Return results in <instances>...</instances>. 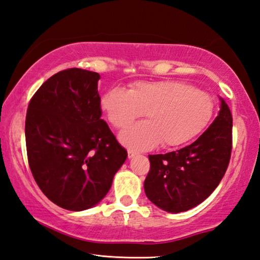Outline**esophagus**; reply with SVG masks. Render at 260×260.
Segmentation results:
<instances>
[{"mask_svg": "<svg viewBox=\"0 0 260 260\" xmlns=\"http://www.w3.org/2000/svg\"><path fill=\"white\" fill-rule=\"evenodd\" d=\"M137 154H138V152L134 151V149H127V156H129V158L134 157L135 155H137Z\"/></svg>", "mask_w": 260, "mask_h": 260, "instance_id": "34e87169", "label": "esophagus"}]
</instances>
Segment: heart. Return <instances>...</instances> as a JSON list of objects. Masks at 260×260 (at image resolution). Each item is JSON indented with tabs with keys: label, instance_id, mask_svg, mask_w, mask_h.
<instances>
[{
	"label": "heart",
	"instance_id": "b5f03b06",
	"mask_svg": "<svg viewBox=\"0 0 260 260\" xmlns=\"http://www.w3.org/2000/svg\"><path fill=\"white\" fill-rule=\"evenodd\" d=\"M102 108L108 121L124 129L136 118L147 121L127 127L121 142L135 149H148L161 143L175 148L192 142L210 123L215 103L206 91L180 81L137 82L130 91L107 90L102 97Z\"/></svg>",
	"mask_w": 260,
	"mask_h": 260
}]
</instances>
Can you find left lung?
<instances>
[{"mask_svg": "<svg viewBox=\"0 0 260 260\" xmlns=\"http://www.w3.org/2000/svg\"><path fill=\"white\" fill-rule=\"evenodd\" d=\"M233 117L221 99L219 114L193 144L176 152L148 155L144 183L149 201L177 213L203 202L219 185L230 165Z\"/></svg>", "mask_w": 260, "mask_h": 260, "instance_id": "8db88e82", "label": "left lung"}]
</instances>
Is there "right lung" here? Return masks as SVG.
Returning <instances> with one entry per match:
<instances>
[{
	"mask_svg": "<svg viewBox=\"0 0 260 260\" xmlns=\"http://www.w3.org/2000/svg\"><path fill=\"white\" fill-rule=\"evenodd\" d=\"M100 75L68 68L40 86L25 122L28 165L50 201L81 211L102 201L127 153L102 118Z\"/></svg>",
	"mask_w": 260,
	"mask_h": 260,
	"instance_id": "1",
	"label": "right lung"
}]
</instances>
